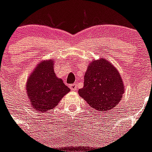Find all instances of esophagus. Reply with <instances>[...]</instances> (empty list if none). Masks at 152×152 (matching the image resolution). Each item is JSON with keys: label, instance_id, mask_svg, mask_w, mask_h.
Segmentation results:
<instances>
[{"label": "esophagus", "instance_id": "34e87169", "mask_svg": "<svg viewBox=\"0 0 152 152\" xmlns=\"http://www.w3.org/2000/svg\"><path fill=\"white\" fill-rule=\"evenodd\" d=\"M77 84H73L70 85V88H71V90H72V91H76V90H77Z\"/></svg>", "mask_w": 152, "mask_h": 152}]
</instances>
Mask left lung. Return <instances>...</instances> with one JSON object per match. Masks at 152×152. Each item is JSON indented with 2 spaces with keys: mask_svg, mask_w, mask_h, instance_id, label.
I'll list each match as a JSON object with an SVG mask.
<instances>
[{
  "mask_svg": "<svg viewBox=\"0 0 152 152\" xmlns=\"http://www.w3.org/2000/svg\"><path fill=\"white\" fill-rule=\"evenodd\" d=\"M78 93L93 109L106 112L121 100L124 85L117 70L101 58L90 63L84 75V87Z\"/></svg>",
  "mask_w": 152,
  "mask_h": 152,
  "instance_id": "8db88e82",
  "label": "left lung"
}]
</instances>
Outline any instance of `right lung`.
I'll return each mask as SVG.
<instances>
[{"label":"right lung","mask_w":152,"mask_h":152,"mask_svg":"<svg viewBox=\"0 0 152 152\" xmlns=\"http://www.w3.org/2000/svg\"><path fill=\"white\" fill-rule=\"evenodd\" d=\"M53 66L51 60L42 61L27 80L26 91L30 103L39 112L55 108L70 91L62 80L56 77Z\"/></svg>","instance_id":"1"}]
</instances>
